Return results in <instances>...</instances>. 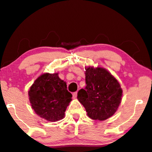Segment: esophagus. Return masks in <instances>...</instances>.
Here are the masks:
<instances>
[{
	"mask_svg": "<svg viewBox=\"0 0 152 152\" xmlns=\"http://www.w3.org/2000/svg\"><path fill=\"white\" fill-rule=\"evenodd\" d=\"M76 97H77V92H75L73 94V98L75 99V98H76Z\"/></svg>",
	"mask_w": 152,
	"mask_h": 152,
	"instance_id": "1",
	"label": "esophagus"
}]
</instances>
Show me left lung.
Returning a JSON list of instances; mask_svg holds the SVG:
<instances>
[{"mask_svg":"<svg viewBox=\"0 0 152 152\" xmlns=\"http://www.w3.org/2000/svg\"><path fill=\"white\" fill-rule=\"evenodd\" d=\"M84 89L78 91L77 98L93 120L103 121L115 113L121 103L122 90L118 80L101 67L86 68Z\"/></svg>","mask_w":152,"mask_h":152,"instance_id":"left-lung-1","label":"left lung"}]
</instances>
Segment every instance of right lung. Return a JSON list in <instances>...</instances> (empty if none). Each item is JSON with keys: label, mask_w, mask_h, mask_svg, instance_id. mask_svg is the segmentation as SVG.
<instances>
[{"label": "right lung", "mask_w": 152, "mask_h": 152, "mask_svg": "<svg viewBox=\"0 0 152 152\" xmlns=\"http://www.w3.org/2000/svg\"><path fill=\"white\" fill-rule=\"evenodd\" d=\"M66 88V83L58 77V73L39 76L28 91L36 114L49 122L62 120L72 97Z\"/></svg>", "instance_id": "1"}]
</instances>
